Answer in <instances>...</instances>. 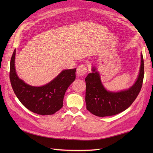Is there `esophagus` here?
<instances>
[{
    "label": "esophagus",
    "mask_w": 153,
    "mask_h": 153,
    "mask_svg": "<svg viewBox=\"0 0 153 153\" xmlns=\"http://www.w3.org/2000/svg\"><path fill=\"white\" fill-rule=\"evenodd\" d=\"M87 67L84 65H81L77 68L76 74H77V76L79 77H82L87 73Z\"/></svg>",
    "instance_id": "esophagus-1"
}]
</instances>
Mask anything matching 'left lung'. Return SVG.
Returning <instances> with one entry per match:
<instances>
[{"mask_svg":"<svg viewBox=\"0 0 153 153\" xmlns=\"http://www.w3.org/2000/svg\"><path fill=\"white\" fill-rule=\"evenodd\" d=\"M144 78V61L141 53V65L138 76L128 89L113 92L107 91L102 83L99 72L92 67V72L85 77V103L87 110L100 117L112 116L129 107L138 95Z\"/></svg>","mask_w":153,"mask_h":153,"instance_id":"8db88e82","label":"left lung"}]
</instances>
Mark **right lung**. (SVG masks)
<instances>
[{
    "label": "right lung",
    "mask_w": 153,
    "mask_h": 153,
    "mask_svg": "<svg viewBox=\"0 0 153 153\" xmlns=\"http://www.w3.org/2000/svg\"><path fill=\"white\" fill-rule=\"evenodd\" d=\"M16 50L10 60V80L17 97L27 109L33 113L53 115L63 105L64 94L76 79V68L65 69L49 83L35 87L27 84L17 74L15 66Z\"/></svg>",
    "instance_id": "obj_1"
}]
</instances>
